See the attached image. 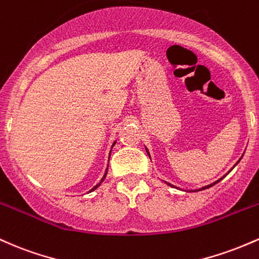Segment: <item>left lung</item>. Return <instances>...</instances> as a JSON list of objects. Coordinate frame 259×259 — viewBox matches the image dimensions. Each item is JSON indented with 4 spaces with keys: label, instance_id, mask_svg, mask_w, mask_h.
<instances>
[{
    "label": "left lung",
    "instance_id": "1",
    "mask_svg": "<svg viewBox=\"0 0 259 259\" xmlns=\"http://www.w3.org/2000/svg\"><path fill=\"white\" fill-rule=\"evenodd\" d=\"M145 150H147V153H148V155H149V152H148V149H147V148H145ZM149 158H150V156H149ZM240 160H241V158H240ZM240 160L239 161H237L236 162V164H235V166H236V165L237 164H239V162H240ZM231 171V170H230ZM230 171H229V172H230ZM228 172V174H229ZM228 174H226V175H228ZM225 175V176H226ZM225 176H223L222 177V179H219V180H217V181L215 182H213V184H210V185H208V186H204V187H202V188H199V190H196V191H188V192H197V191H203V190H207V188H209V187H211V186H214V185H217L218 184V182H220V181H222V180L224 179V177H225ZM166 184L168 185V186H171V187H175V186H172V185H171V184H168V182H166Z\"/></svg>",
    "mask_w": 259,
    "mask_h": 259
}]
</instances>
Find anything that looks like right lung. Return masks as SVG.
Masks as SVG:
<instances>
[{"mask_svg":"<svg viewBox=\"0 0 259 259\" xmlns=\"http://www.w3.org/2000/svg\"><path fill=\"white\" fill-rule=\"evenodd\" d=\"M116 144V142H114V143H112V147H114V145ZM110 154H111V150H110ZM109 159H110V156H109ZM107 167H109V165H107ZM106 175H107V168H106V170H105V174H104V176H103V179H101L100 180V182H99V184L97 185V186H94V187H93L92 188V190L91 191H89V192H93V191H94V190H97V188L99 187V186H100L101 185V182H103L104 181V180H105V177H106Z\"/></svg>","mask_w":259,"mask_h":259,"instance_id":"1","label":"right lung"}]
</instances>
